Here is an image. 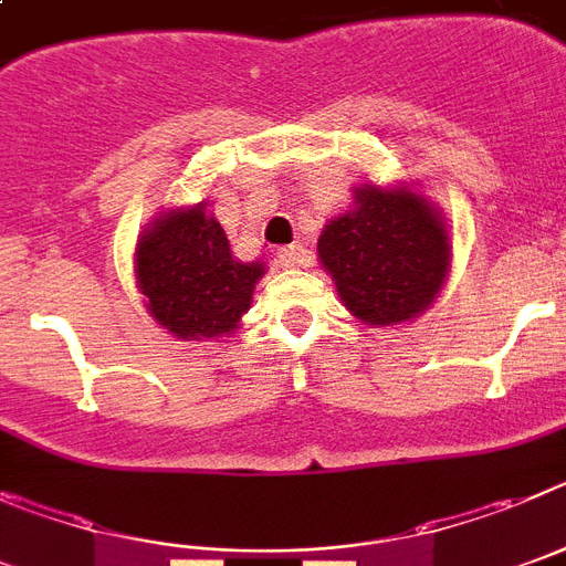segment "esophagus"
Returning a JSON list of instances; mask_svg holds the SVG:
<instances>
[{
	"label": "esophagus",
	"instance_id": "34e87169",
	"mask_svg": "<svg viewBox=\"0 0 566 566\" xmlns=\"http://www.w3.org/2000/svg\"><path fill=\"white\" fill-rule=\"evenodd\" d=\"M276 259H279V264H282V268H302L304 259H307V253H304L302 248L287 245V248H282V251L276 253Z\"/></svg>",
	"mask_w": 566,
	"mask_h": 566
}]
</instances>
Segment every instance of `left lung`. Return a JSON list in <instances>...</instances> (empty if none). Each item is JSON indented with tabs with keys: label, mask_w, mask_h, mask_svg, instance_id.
Masks as SVG:
<instances>
[{
	"label": "left lung",
	"mask_w": 566,
	"mask_h": 566,
	"mask_svg": "<svg viewBox=\"0 0 566 566\" xmlns=\"http://www.w3.org/2000/svg\"><path fill=\"white\" fill-rule=\"evenodd\" d=\"M446 217L406 182L353 188V206L318 237V262L349 313L369 327L415 321L451 273Z\"/></svg>",
	"instance_id": "obj_1"
}]
</instances>
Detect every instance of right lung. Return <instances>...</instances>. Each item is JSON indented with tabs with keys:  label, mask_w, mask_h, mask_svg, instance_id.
I'll return each instance as SVG.
<instances>
[{
	"label": "right lung",
	"mask_w": 566,
	"mask_h": 566,
	"mask_svg": "<svg viewBox=\"0 0 566 566\" xmlns=\"http://www.w3.org/2000/svg\"><path fill=\"white\" fill-rule=\"evenodd\" d=\"M264 262H239L208 200L169 208L135 248V282L146 310L180 340L228 338L251 310Z\"/></svg>",
	"instance_id": "obj_1"
}]
</instances>
